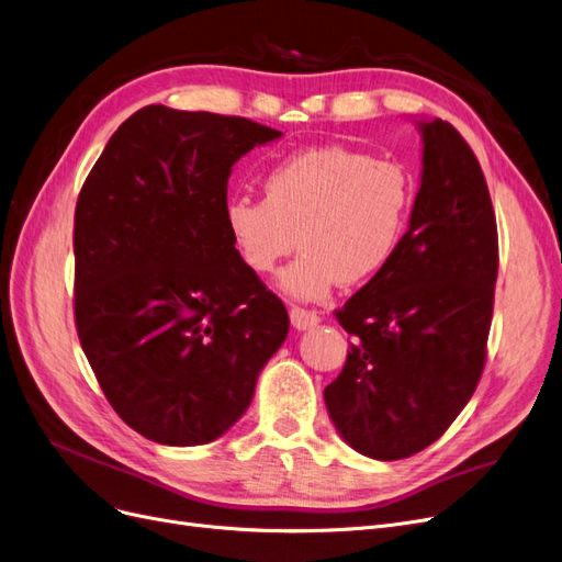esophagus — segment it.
I'll return each instance as SVG.
<instances>
[{"label": "esophagus", "mask_w": 562, "mask_h": 562, "mask_svg": "<svg viewBox=\"0 0 562 562\" xmlns=\"http://www.w3.org/2000/svg\"><path fill=\"white\" fill-rule=\"evenodd\" d=\"M290 323H293L295 329H308V327L321 323V316L316 311L293 306V308H290Z\"/></svg>", "instance_id": "obj_1"}]
</instances>
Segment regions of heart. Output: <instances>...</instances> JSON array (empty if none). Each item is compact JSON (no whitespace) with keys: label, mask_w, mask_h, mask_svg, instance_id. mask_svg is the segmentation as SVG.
<instances>
[{"label":"heart","mask_w":562,"mask_h":562,"mask_svg":"<svg viewBox=\"0 0 562 562\" xmlns=\"http://www.w3.org/2000/svg\"><path fill=\"white\" fill-rule=\"evenodd\" d=\"M262 191L265 198H231L228 235L256 274L274 272L300 244L279 285L306 302L327 297L336 283L357 285L385 272L415 207L406 166L341 145L288 154L269 168Z\"/></svg>","instance_id":"obj_1"}]
</instances>
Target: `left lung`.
I'll use <instances>...</instances> for the list:
<instances>
[{"mask_svg": "<svg viewBox=\"0 0 562 562\" xmlns=\"http://www.w3.org/2000/svg\"><path fill=\"white\" fill-rule=\"evenodd\" d=\"M419 128L422 187L401 249L334 311L352 344L325 387L327 411L352 450L378 461L422 452L473 396L498 277L496 212L477 156L450 122Z\"/></svg>", "mask_w": 562, "mask_h": 562, "instance_id": "left-lung-1", "label": "left lung"}]
</instances>
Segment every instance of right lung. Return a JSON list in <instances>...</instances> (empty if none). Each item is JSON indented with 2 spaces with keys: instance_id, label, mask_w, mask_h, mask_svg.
Segmentation results:
<instances>
[{
  "instance_id": "obj_1",
  "label": "right lung",
  "mask_w": 562,
  "mask_h": 562,
  "mask_svg": "<svg viewBox=\"0 0 562 562\" xmlns=\"http://www.w3.org/2000/svg\"><path fill=\"white\" fill-rule=\"evenodd\" d=\"M281 131L246 117L140 108L78 195L74 313L115 413L161 445H205L254 398L288 311L226 226L239 156Z\"/></svg>"
}]
</instances>
